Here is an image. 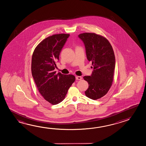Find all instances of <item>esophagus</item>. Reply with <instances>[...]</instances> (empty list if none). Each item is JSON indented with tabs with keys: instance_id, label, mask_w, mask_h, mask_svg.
Segmentation results:
<instances>
[{
	"instance_id": "34e87169",
	"label": "esophagus",
	"mask_w": 146,
	"mask_h": 146,
	"mask_svg": "<svg viewBox=\"0 0 146 146\" xmlns=\"http://www.w3.org/2000/svg\"><path fill=\"white\" fill-rule=\"evenodd\" d=\"M76 78L78 80H81L82 79V78L81 76H77V77H76Z\"/></svg>"
}]
</instances>
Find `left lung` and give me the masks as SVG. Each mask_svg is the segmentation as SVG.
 <instances>
[{
  "mask_svg": "<svg viewBox=\"0 0 146 146\" xmlns=\"http://www.w3.org/2000/svg\"><path fill=\"white\" fill-rule=\"evenodd\" d=\"M84 43L87 59L92 61L91 76H84L89 87L85 92L90 99L96 100L106 94L112 85L115 59L108 40L95 33H85L78 35Z\"/></svg>",
  "mask_w": 146,
  "mask_h": 146,
  "instance_id": "1",
  "label": "left lung"
}]
</instances>
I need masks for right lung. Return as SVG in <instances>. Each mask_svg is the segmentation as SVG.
Segmentation results:
<instances>
[{
    "label": "right lung",
    "instance_id": "right-lung-1",
    "mask_svg": "<svg viewBox=\"0 0 146 146\" xmlns=\"http://www.w3.org/2000/svg\"><path fill=\"white\" fill-rule=\"evenodd\" d=\"M69 34H60L47 37L37 45L33 54L31 70L40 94L50 104L60 103L65 99L76 78L62 74L54 69L62 48Z\"/></svg>",
    "mask_w": 146,
    "mask_h": 146
}]
</instances>
